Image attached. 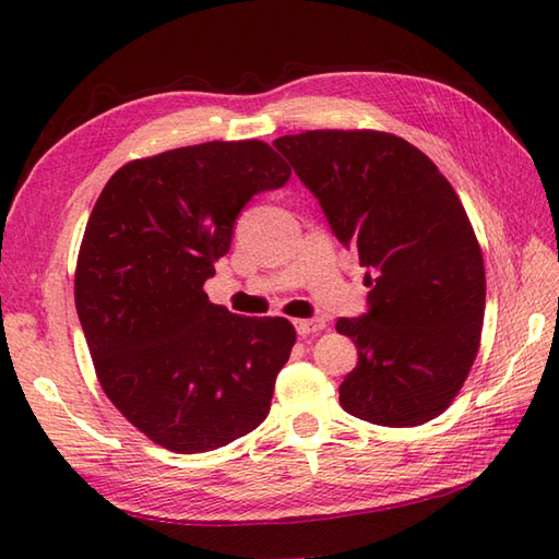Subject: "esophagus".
Segmentation results:
<instances>
[{"label":"esophagus","instance_id":"obj_1","mask_svg":"<svg viewBox=\"0 0 559 559\" xmlns=\"http://www.w3.org/2000/svg\"><path fill=\"white\" fill-rule=\"evenodd\" d=\"M295 329H298V334L305 338V336H314V334H319V331H324L326 322H324V319H319V317L298 319V322H295Z\"/></svg>","mask_w":559,"mask_h":559}]
</instances>
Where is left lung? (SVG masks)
I'll use <instances>...</instances> for the list:
<instances>
[{
    "label": "left lung",
    "instance_id": "left-lung-1",
    "mask_svg": "<svg viewBox=\"0 0 559 559\" xmlns=\"http://www.w3.org/2000/svg\"><path fill=\"white\" fill-rule=\"evenodd\" d=\"M273 146L372 286L370 312L336 322L358 346L343 411L386 427L437 418L466 382L485 314L483 252L454 187L420 148L374 129H312Z\"/></svg>",
    "mask_w": 559,
    "mask_h": 559
}]
</instances>
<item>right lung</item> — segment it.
Wrapping results in <instances>:
<instances>
[{
  "mask_svg": "<svg viewBox=\"0 0 559 559\" xmlns=\"http://www.w3.org/2000/svg\"><path fill=\"white\" fill-rule=\"evenodd\" d=\"M288 177L276 151L247 139L129 160L103 187L76 259V312L103 391L151 442L201 454L269 415L295 329L213 305L204 283L237 213Z\"/></svg>",
  "mask_w": 559,
  "mask_h": 559,
  "instance_id": "1",
  "label": "right lung"
}]
</instances>
